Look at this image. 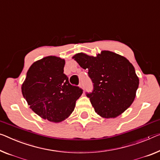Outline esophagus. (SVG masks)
Wrapping results in <instances>:
<instances>
[{"instance_id": "34e87169", "label": "esophagus", "mask_w": 160, "mask_h": 160, "mask_svg": "<svg viewBox=\"0 0 160 160\" xmlns=\"http://www.w3.org/2000/svg\"><path fill=\"white\" fill-rule=\"evenodd\" d=\"M80 87H82V88H83V83H80Z\"/></svg>"}]
</instances>
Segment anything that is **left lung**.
Wrapping results in <instances>:
<instances>
[{
	"label": "left lung",
	"instance_id": "left-lung-1",
	"mask_svg": "<svg viewBox=\"0 0 160 160\" xmlns=\"http://www.w3.org/2000/svg\"><path fill=\"white\" fill-rule=\"evenodd\" d=\"M73 58L88 71L94 88L86 94L99 116L115 118L131 106L139 78L129 60L109 51H102L96 57L79 53Z\"/></svg>",
	"mask_w": 160,
	"mask_h": 160
}]
</instances>
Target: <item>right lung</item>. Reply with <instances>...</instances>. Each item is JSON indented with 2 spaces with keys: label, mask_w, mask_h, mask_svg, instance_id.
<instances>
[{
  "label": "right lung",
  "mask_w": 160,
  "mask_h": 160,
  "mask_svg": "<svg viewBox=\"0 0 160 160\" xmlns=\"http://www.w3.org/2000/svg\"><path fill=\"white\" fill-rule=\"evenodd\" d=\"M65 60L49 56L34 62L26 73L22 94L33 111L55 123L68 118L83 90L63 73Z\"/></svg>",
  "instance_id": "obj_1"
}]
</instances>
